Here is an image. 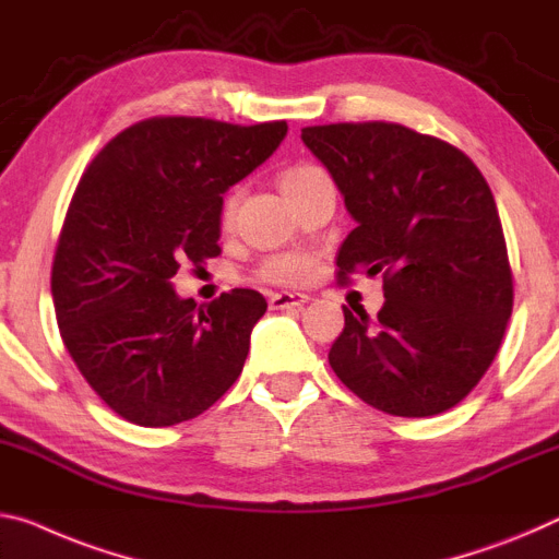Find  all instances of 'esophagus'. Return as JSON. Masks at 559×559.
Segmentation results:
<instances>
[{
    "instance_id": "1",
    "label": "esophagus",
    "mask_w": 559,
    "mask_h": 559,
    "mask_svg": "<svg viewBox=\"0 0 559 559\" xmlns=\"http://www.w3.org/2000/svg\"><path fill=\"white\" fill-rule=\"evenodd\" d=\"M308 300L311 298H308L306 294H273V296H269V306H271V311H286V308L306 306Z\"/></svg>"
}]
</instances>
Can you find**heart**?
I'll list each match as a JSON object with an SVG mask.
<instances>
[{"label":"heart","instance_id":"heart-1","mask_svg":"<svg viewBox=\"0 0 559 559\" xmlns=\"http://www.w3.org/2000/svg\"><path fill=\"white\" fill-rule=\"evenodd\" d=\"M321 174V168L300 164V166H290L281 174V191L288 193L298 189L300 183H306L311 176ZM236 211H238V191H231L221 203V226H231L236 221ZM316 273V255L304 253V251H283V253H273L265 259L259 269H255V278L265 286H278V288H294V286H304L313 278Z\"/></svg>","mask_w":559,"mask_h":559}]
</instances>
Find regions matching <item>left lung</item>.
Wrapping results in <instances>:
<instances>
[{"label":"left lung","instance_id":"1","mask_svg":"<svg viewBox=\"0 0 559 559\" xmlns=\"http://www.w3.org/2000/svg\"><path fill=\"white\" fill-rule=\"evenodd\" d=\"M300 139L358 221L341 246L338 283L383 273L376 318L343 306L333 373L388 415L450 411L498 356L515 298L490 186L457 146L403 123H325Z\"/></svg>","mask_w":559,"mask_h":559}]
</instances>
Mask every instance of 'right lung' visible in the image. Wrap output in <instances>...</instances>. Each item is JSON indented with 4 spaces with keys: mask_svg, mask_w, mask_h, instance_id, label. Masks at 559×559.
I'll return each instance as SVG.
<instances>
[{
    "mask_svg": "<svg viewBox=\"0 0 559 559\" xmlns=\"http://www.w3.org/2000/svg\"><path fill=\"white\" fill-rule=\"evenodd\" d=\"M286 131V121L152 117L86 166L57 241L51 298L79 373L123 420H191L241 376L265 298L234 288L197 306L171 278L221 253L224 193Z\"/></svg>",
    "mask_w": 559,
    "mask_h": 559,
    "instance_id": "1",
    "label": "right lung"
}]
</instances>
